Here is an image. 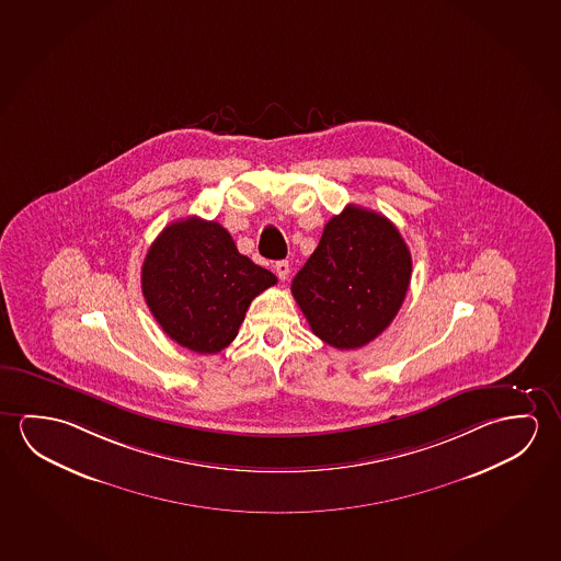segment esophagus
Here are the masks:
<instances>
[{
  "mask_svg": "<svg viewBox=\"0 0 561 561\" xmlns=\"http://www.w3.org/2000/svg\"><path fill=\"white\" fill-rule=\"evenodd\" d=\"M275 271L280 280H286L288 273H290V263H288V261H276Z\"/></svg>",
  "mask_w": 561,
  "mask_h": 561,
  "instance_id": "esophagus-1",
  "label": "esophagus"
}]
</instances>
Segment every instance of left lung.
<instances>
[{
    "label": "left lung",
    "instance_id": "obj_1",
    "mask_svg": "<svg viewBox=\"0 0 561 561\" xmlns=\"http://www.w3.org/2000/svg\"><path fill=\"white\" fill-rule=\"evenodd\" d=\"M410 280L411 253L398 228L382 214L348 205L325 224L290 290L311 331L348 351L390 325Z\"/></svg>",
    "mask_w": 561,
    "mask_h": 561
}]
</instances>
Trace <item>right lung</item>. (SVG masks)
Wrapping results in <instances>:
<instances>
[{
	"label": "right lung",
	"instance_id": "obj_1",
	"mask_svg": "<svg viewBox=\"0 0 561 561\" xmlns=\"http://www.w3.org/2000/svg\"><path fill=\"white\" fill-rule=\"evenodd\" d=\"M276 276L241 255L218 222L196 216L163 228L142 265V293L151 316L175 343L214 355L238 335L257 294Z\"/></svg>",
	"mask_w": 561,
	"mask_h": 561
}]
</instances>
